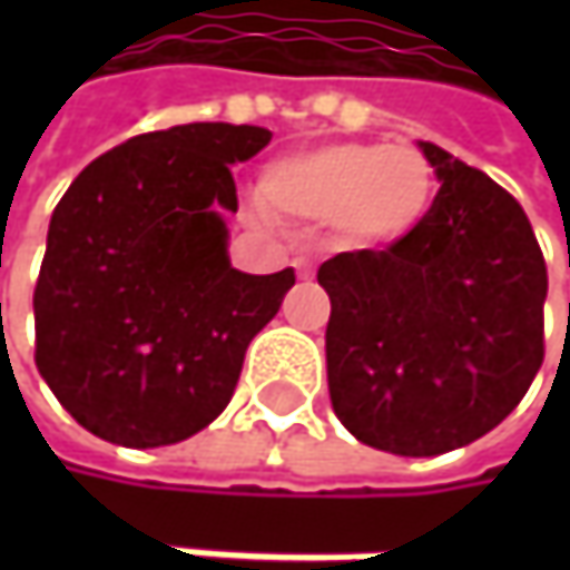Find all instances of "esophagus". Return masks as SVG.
I'll list each match as a JSON object with an SVG mask.
<instances>
[{
	"instance_id": "obj_1",
	"label": "esophagus",
	"mask_w": 570,
	"mask_h": 570,
	"mask_svg": "<svg viewBox=\"0 0 570 570\" xmlns=\"http://www.w3.org/2000/svg\"><path fill=\"white\" fill-rule=\"evenodd\" d=\"M293 267H296V277H299V281H309V277H313V264H309L306 257H299Z\"/></svg>"
}]
</instances>
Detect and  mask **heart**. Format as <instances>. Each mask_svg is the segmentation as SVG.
<instances>
[{
    "instance_id": "b5f03b06",
    "label": "heart",
    "mask_w": 570,
    "mask_h": 570,
    "mask_svg": "<svg viewBox=\"0 0 570 570\" xmlns=\"http://www.w3.org/2000/svg\"><path fill=\"white\" fill-rule=\"evenodd\" d=\"M435 168L409 145L346 141L296 151L274 161L261 197L264 204L303 224H340L363 247L405 240L435 204Z\"/></svg>"
}]
</instances>
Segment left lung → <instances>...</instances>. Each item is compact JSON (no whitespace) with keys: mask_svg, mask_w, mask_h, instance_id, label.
I'll use <instances>...</instances> for the list:
<instances>
[{"mask_svg":"<svg viewBox=\"0 0 570 570\" xmlns=\"http://www.w3.org/2000/svg\"><path fill=\"white\" fill-rule=\"evenodd\" d=\"M442 187L383 250L330 257L326 380L336 419L393 455H442L492 432L544 360L548 267L505 187L422 141Z\"/></svg>","mask_w":570,"mask_h":570,"instance_id":"8db88e82","label":"left lung"}]
</instances>
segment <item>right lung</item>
I'll return each mask as SVG.
<instances>
[{
    "instance_id": "add662e5",
    "label": "right lung",
    "mask_w": 570,
    "mask_h": 570,
    "mask_svg": "<svg viewBox=\"0 0 570 570\" xmlns=\"http://www.w3.org/2000/svg\"><path fill=\"white\" fill-rule=\"evenodd\" d=\"M271 145L257 125L138 135L71 180L36 284V366L91 435L158 449L210 425L293 271L230 267V165Z\"/></svg>"
}]
</instances>
